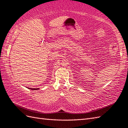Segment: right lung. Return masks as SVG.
<instances>
[{"label": "right lung", "mask_w": 128, "mask_h": 128, "mask_svg": "<svg viewBox=\"0 0 128 128\" xmlns=\"http://www.w3.org/2000/svg\"><path fill=\"white\" fill-rule=\"evenodd\" d=\"M29 88L32 90H38L39 89V88Z\"/></svg>", "instance_id": "1"}]
</instances>
